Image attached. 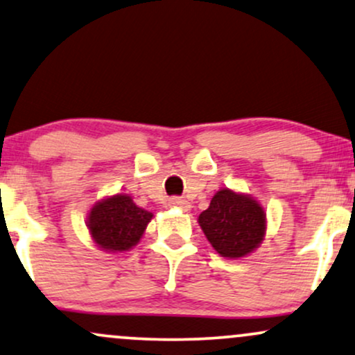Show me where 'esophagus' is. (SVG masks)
<instances>
[{
    "mask_svg": "<svg viewBox=\"0 0 355 355\" xmlns=\"http://www.w3.org/2000/svg\"><path fill=\"white\" fill-rule=\"evenodd\" d=\"M169 205H173V207H179V209H184V211H189L191 209V205H189V202H187L186 199H182V198H171L169 199Z\"/></svg>",
    "mask_w": 355,
    "mask_h": 355,
    "instance_id": "esophagus-1",
    "label": "esophagus"
}]
</instances>
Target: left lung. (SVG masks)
<instances>
[{"mask_svg":"<svg viewBox=\"0 0 355 355\" xmlns=\"http://www.w3.org/2000/svg\"><path fill=\"white\" fill-rule=\"evenodd\" d=\"M199 225L217 253L240 258L255 250L263 240L265 212L248 196L220 189L199 216Z\"/></svg>","mask_w":355,"mask_h":355,"instance_id":"1","label":"left lung"}]
</instances>
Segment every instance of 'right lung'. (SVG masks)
<instances>
[{
	"label": "right lung",
	"mask_w": 355,
	"mask_h": 355,
	"mask_svg": "<svg viewBox=\"0 0 355 355\" xmlns=\"http://www.w3.org/2000/svg\"><path fill=\"white\" fill-rule=\"evenodd\" d=\"M153 214L138 207L126 194L103 199L92 207L89 230L94 242L108 252H126L141 239Z\"/></svg>",
	"instance_id": "obj_1"
}]
</instances>
